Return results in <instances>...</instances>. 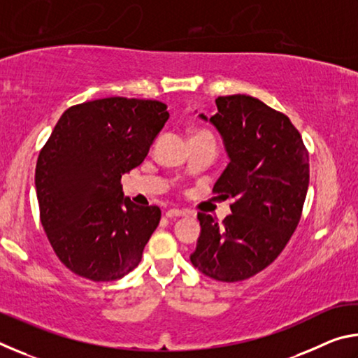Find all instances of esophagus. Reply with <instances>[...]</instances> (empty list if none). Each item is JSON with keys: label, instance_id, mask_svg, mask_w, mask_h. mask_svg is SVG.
I'll list each match as a JSON object with an SVG mask.
<instances>
[{"label": "esophagus", "instance_id": "obj_1", "mask_svg": "<svg viewBox=\"0 0 358 358\" xmlns=\"http://www.w3.org/2000/svg\"><path fill=\"white\" fill-rule=\"evenodd\" d=\"M166 216L167 217H180V216H186V210H180V208H171L166 211Z\"/></svg>", "mask_w": 358, "mask_h": 358}]
</instances>
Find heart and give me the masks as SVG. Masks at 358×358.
Here are the masks:
<instances>
[{
    "instance_id": "1",
    "label": "heart",
    "mask_w": 358,
    "mask_h": 358,
    "mask_svg": "<svg viewBox=\"0 0 358 358\" xmlns=\"http://www.w3.org/2000/svg\"><path fill=\"white\" fill-rule=\"evenodd\" d=\"M203 132H205V131H194V132H192V136H196V134H203Z\"/></svg>"
}]
</instances>
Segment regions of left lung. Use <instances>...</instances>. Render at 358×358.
Returning a JSON list of instances; mask_svg holds the SVG:
<instances>
[{
    "label": "left lung",
    "mask_w": 358,
    "mask_h": 358,
    "mask_svg": "<svg viewBox=\"0 0 358 358\" xmlns=\"http://www.w3.org/2000/svg\"><path fill=\"white\" fill-rule=\"evenodd\" d=\"M210 121L222 137L229 164L213 192L232 197V215L217 224L199 213L201 237L191 262L222 282L248 280L280 256L299 226L310 183L300 132L281 112L252 96L216 99Z\"/></svg>",
    "instance_id": "obj_1"
}]
</instances>
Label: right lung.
Wrapping results in <instances>:
<instances>
[{"label": "right lung", "instance_id": "add662e5", "mask_svg": "<svg viewBox=\"0 0 358 358\" xmlns=\"http://www.w3.org/2000/svg\"><path fill=\"white\" fill-rule=\"evenodd\" d=\"M167 120L162 102L120 96L72 106L58 120L34 183L42 227L72 273L113 281L141 262L161 210L124 197L121 177L142 164Z\"/></svg>", "mask_w": 358, "mask_h": 358}]
</instances>
